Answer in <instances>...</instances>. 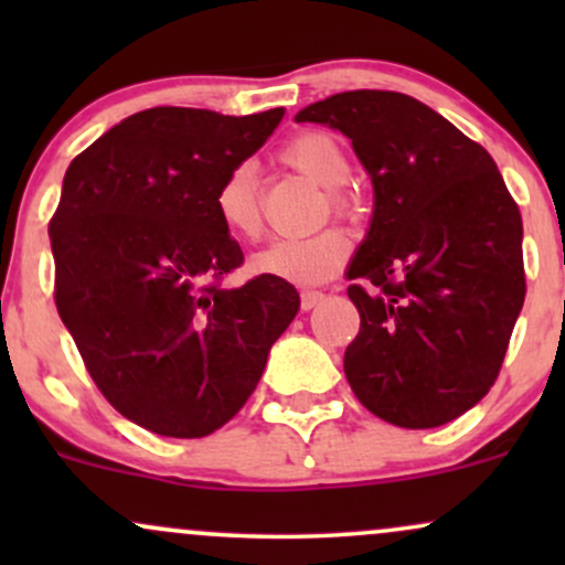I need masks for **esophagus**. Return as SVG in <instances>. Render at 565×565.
<instances>
[{
  "mask_svg": "<svg viewBox=\"0 0 565 565\" xmlns=\"http://www.w3.org/2000/svg\"><path fill=\"white\" fill-rule=\"evenodd\" d=\"M321 302H323V291H316V289H305L302 291V297H300L302 310L316 308V305H321Z\"/></svg>",
  "mask_w": 565,
  "mask_h": 565,
  "instance_id": "1",
  "label": "esophagus"
}]
</instances>
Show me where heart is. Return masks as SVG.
<instances>
[{
  "mask_svg": "<svg viewBox=\"0 0 565 565\" xmlns=\"http://www.w3.org/2000/svg\"><path fill=\"white\" fill-rule=\"evenodd\" d=\"M281 159L291 170L329 188V204L334 215L355 220L361 204L340 185L350 178L345 148L329 132H300L281 148ZM215 212L223 228L238 238H255L260 233V193L252 164H236L225 172L215 193ZM350 255V242L342 231L327 228L305 238H276L252 257V270L260 276L281 278L291 284H323L340 274Z\"/></svg>",
  "mask_w": 565,
  "mask_h": 565,
  "instance_id": "b5f03b06",
  "label": "heart"
}]
</instances>
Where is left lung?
<instances>
[{
  "instance_id": "1",
  "label": "left lung",
  "mask_w": 565,
  "mask_h": 565,
  "mask_svg": "<svg viewBox=\"0 0 565 565\" xmlns=\"http://www.w3.org/2000/svg\"><path fill=\"white\" fill-rule=\"evenodd\" d=\"M295 119L340 129L374 185L348 268L361 316L345 350L355 398L408 430L451 423L494 385L526 297L521 212L494 159L385 89L332 95Z\"/></svg>"
}]
</instances>
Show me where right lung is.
<instances>
[{"label":"right lung","mask_w":565,"mask_h":565,"mask_svg":"<svg viewBox=\"0 0 565 565\" xmlns=\"http://www.w3.org/2000/svg\"><path fill=\"white\" fill-rule=\"evenodd\" d=\"M281 116L148 108L63 178L50 220L57 313L97 391L157 436L204 438L236 417L300 310L281 278L223 287L244 252L215 212L220 180Z\"/></svg>","instance_id":"1"}]
</instances>
